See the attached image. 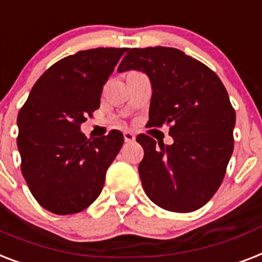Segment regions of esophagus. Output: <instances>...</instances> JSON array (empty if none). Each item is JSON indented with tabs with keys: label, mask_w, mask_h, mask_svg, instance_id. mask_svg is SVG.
<instances>
[{
	"label": "esophagus",
	"mask_w": 262,
	"mask_h": 262,
	"mask_svg": "<svg viewBox=\"0 0 262 262\" xmlns=\"http://www.w3.org/2000/svg\"><path fill=\"white\" fill-rule=\"evenodd\" d=\"M124 138L126 142H133L136 140V136L132 133V132H125L124 133Z\"/></svg>",
	"instance_id": "obj_1"
}]
</instances>
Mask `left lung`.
Masks as SVG:
<instances>
[{"label": "left lung", "mask_w": 262, "mask_h": 262, "mask_svg": "<svg viewBox=\"0 0 262 262\" xmlns=\"http://www.w3.org/2000/svg\"><path fill=\"white\" fill-rule=\"evenodd\" d=\"M127 70L152 82L146 126H168L173 138L171 145L136 138L144 148V191L168 211H195L220 188L234 148L235 112L226 89L211 69L176 48H132L118 66V72Z\"/></svg>", "instance_id": "8db88e82"}]
</instances>
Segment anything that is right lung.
<instances>
[{
    "mask_svg": "<svg viewBox=\"0 0 262 262\" xmlns=\"http://www.w3.org/2000/svg\"><path fill=\"white\" fill-rule=\"evenodd\" d=\"M126 51L93 48L63 57L40 76L18 113L21 172L48 211L76 214L101 193L124 136L87 138L80 125L99 107L103 84Z\"/></svg>",
    "mask_w": 262,
    "mask_h": 262,
    "instance_id": "add662e5",
    "label": "right lung"
}]
</instances>
